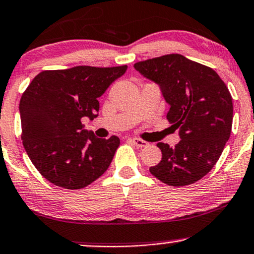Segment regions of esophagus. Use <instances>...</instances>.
I'll return each instance as SVG.
<instances>
[{
    "label": "esophagus",
    "mask_w": 254,
    "mask_h": 254,
    "mask_svg": "<svg viewBox=\"0 0 254 254\" xmlns=\"http://www.w3.org/2000/svg\"><path fill=\"white\" fill-rule=\"evenodd\" d=\"M130 141H131V142H133V143L135 144V146H137V147H141V148H142V147H147L148 144H149V143L147 142V141H144V140H141V139H139V137H131Z\"/></svg>",
    "instance_id": "1"
}]
</instances>
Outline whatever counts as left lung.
I'll list each match as a JSON object with an SVG mask.
<instances>
[{"label": "left lung", "mask_w": 254, "mask_h": 254, "mask_svg": "<svg viewBox=\"0 0 254 254\" xmlns=\"http://www.w3.org/2000/svg\"><path fill=\"white\" fill-rule=\"evenodd\" d=\"M134 67L159 85L170 106L167 119L181 137L173 148L157 143L162 160L149 168L151 175L173 187L197 182L215 166L231 134L229 88L211 67L179 54L135 63Z\"/></svg>", "instance_id": "left-lung-1"}]
</instances>
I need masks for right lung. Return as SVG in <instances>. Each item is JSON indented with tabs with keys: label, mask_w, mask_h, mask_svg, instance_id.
I'll return each mask as SVG.
<instances>
[{
	"label": "right lung",
	"mask_w": 254,
	"mask_h": 254,
	"mask_svg": "<svg viewBox=\"0 0 254 254\" xmlns=\"http://www.w3.org/2000/svg\"><path fill=\"white\" fill-rule=\"evenodd\" d=\"M126 70L127 65L42 71L26 87L19 101L23 146L49 182L81 189L108 169L120 139H99L81 119L98 117V98Z\"/></svg>",
	"instance_id": "right-lung-1"
}]
</instances>
